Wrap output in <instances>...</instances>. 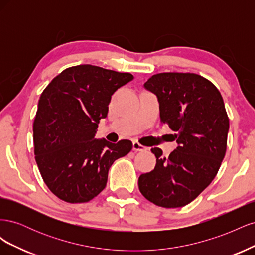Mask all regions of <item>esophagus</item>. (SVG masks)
Masks as SVG:
<instances>
[{
  "mask_svg": "<svg viewBox=\"0 0 255 255\" xmlns=\"http://www.w3.org/2000/svg\"><path fill=\"white\" fill-rule=\"evenodd\" d=\"M133 150H134V151H136V152H138V151H145V150H146V148H145L144 145L140 144L139 142L134 141V142H133Z\"/></svg>",
  "mask_w": 255,
  "mask_h": 255,
  "instance_id": "obj_1",
  "label": "esophagus"
}]
</instances>
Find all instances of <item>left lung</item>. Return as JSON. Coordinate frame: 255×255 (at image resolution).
<instances>
[{"label":"left lung","mask_w":255,"mask_h":255,"mask_svg":"<svg viewBox=\"0 0 255 255\" xmlns=\"http://www.w3.org/2000/svg\"><path fill=\"white\" fill-rule=\"evenodd\" d=\"M144 88L156 95L160 121L168 125L176 149L168 157L159 148L154 170L138 179L150 202L161 207L190 203L212 183L226 155L229 117L219 90L201 75L165 72L154 74Z\"/></svg>","instance_id":"1"}]
</instances>
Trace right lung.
<instances>
[{
	"instance_id": "add662e5",
	"label": "right lung",
	"mask_w": 255,
	"mask_h": 255,
	"mask_svg": "<svg viewBox=\"0 0 255 255\" xmlns=\"http://www.w3.org/2000/svg\"><path fill=\"white\" fill-rule=\"evenodd\" d=\"M133 79L130 73L79 65L42 91L33 125L35 159L45 185L63 201L84 203L97 197L114 161L132 150V141L112 143L95 135L114 92Z\"/></svg>"
}]
</instances>
